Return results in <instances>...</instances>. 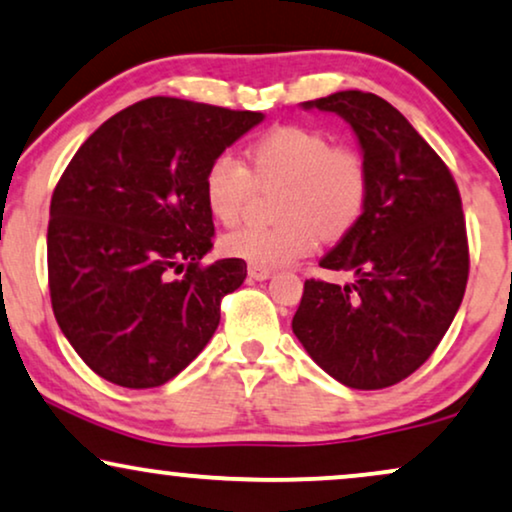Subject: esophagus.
Here are the masks:
<instances>
[{
    "label": "esophagus",
    "mask_w": 512,
    "mask_h": 512,
    "mask_svg": "<svg viewBox=\"0 0 512 512\" xmlns=\"http://www.w3.org/2000/svg\"><path fill=\"white\" fill-rule=\"evenodd\" d=\"M248 276L255 278V281H264V278L271 276V269L262 267V264H248Z\"/></svg>",
    "instance_id": "obj_1"
}]
</instances>
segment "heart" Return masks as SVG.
<instances>
[{
  "label": "heart",
  "mask_w": 512,
  "mask_h": 512,
  "mask_svg": "<svg viewBox=\"0 0 512 512\" xmlns=\"http://www.w3.org/2000/svg\"><path fill=\"white\" fill-rule=\"evenodd\" d=\"M243 165L231 153L210 160L203 177L205 208L217 222L236 224L255 189H276L274 226H241L219 241L224 255L262 267L293 264L323 241L352 234L371 200V167L352 144L309 127H276L252 141Z\"/></svg>",
  "instance_id": "heart-1"
}]
</instances>
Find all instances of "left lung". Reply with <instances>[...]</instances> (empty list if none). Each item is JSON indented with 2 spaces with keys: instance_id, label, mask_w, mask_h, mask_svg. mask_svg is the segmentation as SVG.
<instances>
[{
  "instance_id": "1",
  "label": "left lung",
  "mask_w": 512,
  "mask_h": 512,
  "mask_svg": "<svg viewBox=\"0 0 512 512\" xmlns=\"http://www.w3.org/2000/svg\"><path fill=\"white\" fill-rule=\"evenodd\" d=\"M312 106L357 132L371 200L357 229L319 262L357 281H304L293 333L342 385L383 390L432 357L463 302L470 252L461 193L444 160L380 96L349 89L304 103Z\"/></svg>"
}]
</instances>
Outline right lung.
I'll return each instance as SVG.
<instances>
[{
  "mask_svg": "<svg viewBox=\"0 0 512 512\" xmlns=\"http://www.w3.org/2000/svg\"><path fill=\"white\" fill-rule=\"evenodd\" d=\"M262 118L151 96L103 122L58 179L47 229L51 309L108 383L165 385L217 331L219 304L245 281V262L203 264L215 236L203 177Z\"/></svg>",
  "mask_w": 512,
  "mask_h": 512,
  "instance_id": "right-lung-1",
  "label": "right lung"
}]
</instances>
